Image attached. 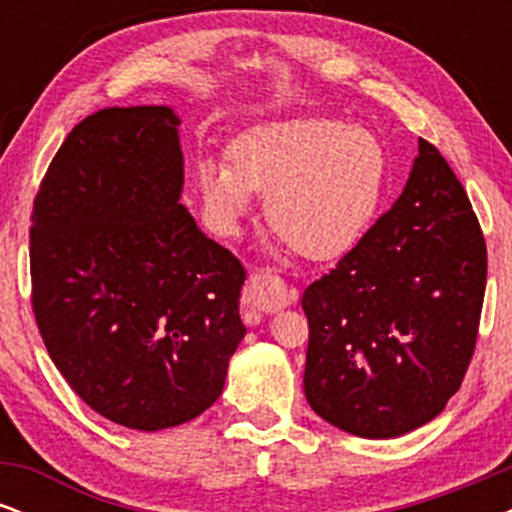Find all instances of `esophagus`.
Returning <instances> with one entry per match:
<instances>
[{"mask_svg":"<svg viewBox=\"0 0 512 512\" xmlns=\"http://www.w3.org/2000/svg\"><path fill=\"white\" fill-rule=\"evenodd\" d=\"M245 301L250 308L260 310V313H276V310H284L286 305L296 301V291L289 289L279 276L272 272H255L250 276V284L245 289Z\"/></svg>","mask_w":512,"mask_h":512,"instance_id":"obj_1","label":"esophagus"}]
</instances>
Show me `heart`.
<instances>
[{"label":"heart","instance_id":"heart-1","mask_svg":"<svg viewBox=\"0 0 512 512\" xmlns=\"http://www.w3.org/2000/svg\"><path fill=\"white\" fill-rule=\"evenodd\" d=\"M385 182L383 142L366 127L330 117L255 127L233 142L231 166L216 158L197 163V190L216 231L238 233L252 195H262L269 226L310 260L354 248Z\"/></svg>","mask_w":512,"mask_h":512}]
</instances>
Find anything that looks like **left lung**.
I'll return each mask as SVG.
<instances>
[{
  "mask_svg": "<svg viewBox=\"0 0 512 512\" xmlns=\"http://www.w3.org/2000/svg\"><path fill=\"white\" fill-rule=\"evenodd\" d=\"M484 291L477 214L448 161L419 139L397 202L303 291L308 404L373 440L436 419L472 361Z\"/></svg>",
  "mask_w": 512,
  "mask_h": 512,
  "instance_id": "8db88e82",
  "label": "left lung"
}]
</instances>
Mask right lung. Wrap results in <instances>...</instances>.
<instances>
[{"label":"right lung","mask_w":512,"mask_h":512,"mask_svg":"<svg viewBox=\"0 0 512 512\" xmlns=\"http://www.w3.org/2000/svg\"><path fill=\"white\" fill-rule=\"evenodd\" d=\"M180 117L105 108L64 139L31 214L33 313L93 411L137 431L180 426L226 383L245 269L180 204Z\"/></svg>","instance_id":"add662e5"}]
</instances>
